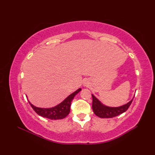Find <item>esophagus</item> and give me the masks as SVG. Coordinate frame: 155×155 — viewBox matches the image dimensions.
<instances>
[{
	"label": "esophagus",
	"instance_id": "34e87169",
	"mask_svg": "<svg viewBox=\"0 0 155 155\" xmlns=\"http://www.w3.org/2000/svg\"><path fill=\"white\" fill-rule=\"evenodd\" d=\"M85 86H87V85H86V84H85Z\"/></svg>",
	"mask_w": 155,
	"mask_h": 155
}]
</instances>
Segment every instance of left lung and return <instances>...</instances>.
<instances>
[{
    "label": "left lung",
    "mask_w": 155,
    "mask_h": 155,
    "mask_svg": "<svg viewBox=\"0 0 155 155\" xmlns=\"http://www.w3.org/2000/svg\"><path fill=\"white\" fill-rule=\"evenodd\" d=\"M92 97H93V104H92V107H93L94 113L97 117L103 118H113L124 113L125 111L127 110L128 107H130V105L132 103L133 100V98L128 103L123 105V106L118 107H110L103 104L93 94H92Z\"/></svg>",
    "instance_id": "8db88e82"
}]
</instances>
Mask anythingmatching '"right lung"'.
Listing matches in <instances>:
<instances>
[{
  "label": "right lung",
  "instance_id": "add662e5",
  "mask_svg": "<svg viewBox=\"0 0 155 155\" xmlns=\"http://www.w3.org/2000/svg\"><path fill=\"white\" fill-rule=\"evenodd\" d=\"M81 91V88H78V90L74 92L73 93L69 95L65 99L58 104L57 106L52 108H40L37 107L32 104L30 102L31 106L33 108V110L40 116L49 118L52 120H58V119H62L70 113V108L71 105V102L73 100L74 97Z\"/></svg>",
  "mask_w": 155,
  "mask_h": 155
}]
</instances>
